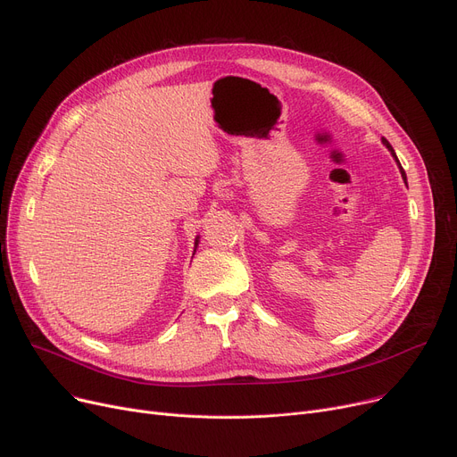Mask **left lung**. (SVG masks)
I'll return each mask as SVG.
<instances>
[{
	"instance_id": "8db88e82",
	"label": "left lung",
	"mask_w": 457,
	"mask_h": 457,
	"mask_svg": "<svg viewBox=\"0 0 457 457\" xmlns=\"http://www.w3.org/2000/svg\"><path fill=\"white\" fill-rule=\"evenodd\" d=\"M382 144L391 151V154H393V158H395V162H396V166H398V170H400V173H402V179L406 180V173H404V170H402V166H400V162H398V158H396V153L393 151V147H391V144L386 140V138H382Z\"/></svg>"
}]
</instances>
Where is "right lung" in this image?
Segmentation results:
<instances>
[{"instance_id": "1", "label": "right lung", "mask_w": 457, "mask_h": 457, "mask_svg": "<svg viewBox=\"0 0 457 457\" xmlns=\"http://www.w3.org/2000/svg\"><path fill=\"white\" fill-rule=\"evenodd\" d=\"M197 245H199V236L195 237V249H197ZM194 254H195V253H194Z\"/></svg>"}]
</instances>
